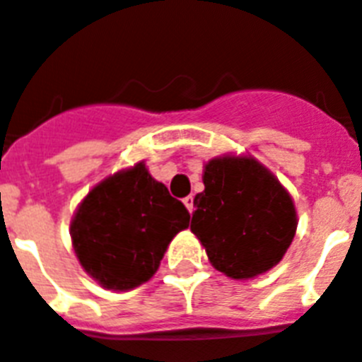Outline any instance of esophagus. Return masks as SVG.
Wrapping results in <instances>:
<instances>
[{"label":"esophagus","mask_w":362,"mask_h":362,"mask_svg":"<svg viewBox=\"0 0 362 362\" xmlns=\"http://www.w3.org/2000/svg\"><path fill=\"white\" fill-rule=\"evenodd\" d=\"M193 195H189V197H186V199H184V204H186V208L189 209V214L191 211H193V209H195V206H193Z\"/></svg>","instance_id":"obj_1"}]
</instances>
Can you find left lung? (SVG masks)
Masks as SVG:
<instances>
[{"label": "left lung", "instance_id": "1", "mask_svg": "<svg viewBox=\"0 0 362 362\" xmlns=\"http://www.w3.org/2000/svg\"><path fill=\"white\" fill-rule=\"evenodd\" d=\"M202 182L191 232L209 263L233 279L256 278L278 265L298 224L278 178L250 156H221L206 163Z\"/></svg>", "mask_w": 362, "mask_h": 362}]
</instances>
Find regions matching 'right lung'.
<instances>
[{
	"mask_svg": "<svg viewBox=\"0 0 362 362\" xmlns=\"http://www.w3.org/2000/svg\"><path fill=\"white\" fill-rule=\"evenodd\" d=\"M187 226L186 206L139 162L84 197L69 233L81 265L97 284L130 291L153 278L169 243Z\"/></svg>",
	"mask_w": 362,
	"mask_h": 362,
	"instance_id": "1",
	"label": "right lung"
}]
</instances>
